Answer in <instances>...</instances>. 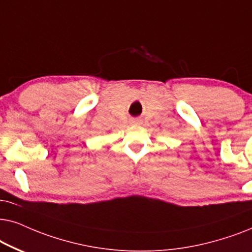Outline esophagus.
Here are the masks:
<instances>
[{"label":"esophagus","mask_w":252,"mask_h":252,"mask_svg":"<svg viewBox=\"0 0 252 252\" xmlns=\"http://www.w3.org/2000/svg\"><path fill=\"white\" fill-rule=\"evenodd\" d=\"M130 122H131L132 124H139L140 121L138 119H132L131 121H130Z\"/></svg>","instance_id":"1"}]
</instances>
